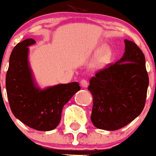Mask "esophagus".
I'll return each mask as SVG.
<instances>
[{"mask_svg": "<svg viewBox=\"0 0 156 156\" xmlns=\"http://www.w3.org/2000/svg\"><path fill=\"white\" fill-rule=\"evenodd\" d=\"M80 86L83 87V88H87L88 87V81L87 80H80Z\"/></svg>", "mask_w": 156, "mask_h": 156, "instance_id": "obj_1", "label": "esophagus"}]
</instances>
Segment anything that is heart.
Returning <instances> with one entry per match:
<instances>
[{"label": "heart", "instance_id": "obj_1", "mask_svg": "<svg viewBox=\"0 0 156 156\" xmlns=\"http://www.w3.org/2000/svg\"><path fill=\"white\" fill-rule=\"evenodd\" d=\"M112 55V49L111 48L105 45L101 49L98 51V55L96 56V58L93 61V66L96 68H99L103 66L105 64H107L108 61V59L111 58Z\"/></svg>", "mask_w": 156, "mask_h": 156}]
</instances>
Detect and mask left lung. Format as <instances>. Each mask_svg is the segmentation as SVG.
<instances>
[{
	"label": "left lung",
	"mask_w": 156,
	"mask_h": 156,
	"mask_svg": "<svg viewBox=\"0 0 156 156\" xmlns=\"http://www.w3.org/2000/svg\"><path fill=\"white\" fill-rule=\"evenodd\" d=\"M125 52L115 64L101 69L90 80L93 96L90 120L96 128L113 131L124 127L142 112L149 76L143 52L124 40Z\"/></svg>",
	"instance_id": "8db88e82"
}]
</instances>
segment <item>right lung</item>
I'll return each mask as SVG.
<instances>
[{"label":"right lung","instance_id":"1","mask_svg":"<svg viewBox=\"0 0 156 156\" xmlns=\"http://www.w3.org/2000/svg\"><path fill=\"white\" fill-rule=\"evenodd\" d=\"M35 43L33 38H27L13 48L5 88L10 108L16 119L32 129L50 131L58 125L64 106L80 87L78 82H71L41 89L28 61V47Z\"/></svg>","mask_w":156,"mask_h":156}]
</instances>
